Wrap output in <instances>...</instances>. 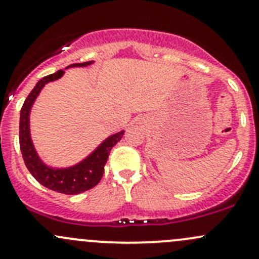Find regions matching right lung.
<instances>
[{
  "instance_id": "add662e5",
  "label": "right lung",
  "mask_w": 259,
  "mask_h": 259,
  "mask_svg": "<svg viewBox=\"0 0 259 259\" xmlns=\"http://www.w3.org/2000/svg\"><path fill=\"white\" fill-rule=\"evenodd\" d=\"M93 62L94 61L82 62V64H71L66 69H70V67H85L91 65ZM64 74V70H59L55 74L42 77L36 83L32 91L26 98L20 113V149L28 171L32 174L33 178L37 180L40 184L57 193L72 195L86 192V190L94 188L100 182L101 178H103L104 166H105L106 160H108L110 150L113 149V146L117 144V142L121 140L125 132L121 130V132L115 133V134L106 138L93 153L89 154L80 163L75 164L72 166L54 168V166H50L44 163L42 159L38 156L37 151L33 146L32 139H31L30 113L36 98L41 93L44 86L46 83L52 82V81L59 80Z\"/></svg>"
}]
</instances>
